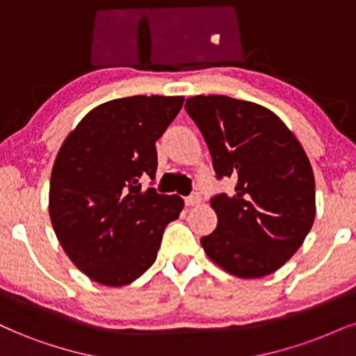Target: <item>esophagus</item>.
<instances>
[{"label":"esophagus","mask_w":356,"mask_h":356,"mask_svg":"<svg viewBox=\"0 0 356 356\" xmlns=\"http://www.w3.org/2000/svg\"><path fill=\"white\" fill-rule=\"evenodd\" d=\"M186 206H198L201 203V196L198 195V193H195V195L188 196V198L185 200Z\"/></svg>","instance_id":"1"}]
</instances>
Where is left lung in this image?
I'll return each instance as SVG.
<instances>
[{"label":"left lung","mask_w":356,"mask_h":356,"mask_svg":"<svg viewBox=\"0 0 356 356\" xmlns=\"http://www.w3.org/2000/svg\"><path fill=\"white\" fill-rule=\"evenodd\" d=\"M185 108L203 134L216 178H234V195H216L218 226L201 238L206 256L241 279L280 269L315 219V179L296 135L269 108L227 95H196Z\"/></svg>","instance_id":"left-lung-1"}]
</instances>
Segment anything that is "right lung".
<instances>
[{"instance_id":"add662e5","label":"right lung","mask_w":356,"mask_h":356,"mask_svg":"<svg viewBox=\"0 0 356 356\" xmlns=\"http://www.w3.org/2000/svg\"><path fill=\"white\" fill-rule=\"evenodd\" d=\"M185 97L134 95L97 105L67 135L51 173L49 216L64 252L102 285L122 287L156 259L183 200L142 190L156 173L155 142Z\"/></svg>"}]
</instances>
